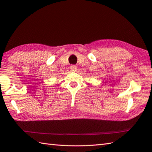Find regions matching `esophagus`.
Here are the masks:
<instances>
[{"label": "esophagus", "mask_w": 152, "mask_h": 152, "mask_svg": "<svg viewBox=\"0 0 152 152\" xmlns=\"http://www.w3.org/2000/svg\"><path fill=\"white\" fill-rule=\"evenodd\" d=\"M77 69V66L75 65V64H72L70 66V70L72 71H76Z\"/></svg>", "instance_id": "obj_1"}]
</instances>
